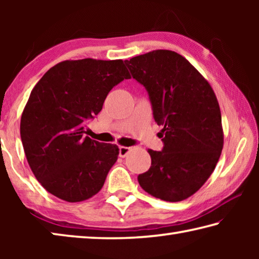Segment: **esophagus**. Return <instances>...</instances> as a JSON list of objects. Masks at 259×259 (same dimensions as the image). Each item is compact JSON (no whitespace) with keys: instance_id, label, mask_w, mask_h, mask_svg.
<instances>
[{"instance_id":"esophagus-1","label":"esophagus","mask_w":259,"mask_h":259,"mask_svg":"<svg viewBox=\"0 0 259 259\" xmlns=\"http://www.w3.org/2000/svg\"><path fill=\"white\" fill-rule=\"evenodd\" d=\"M131 148L130 147H125V146H120L119 147V156L120 157H125L128 155V153L130 152Z\"/></svg>"}]
</instances>
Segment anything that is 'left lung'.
<instances>
[{"label": "left lung", "mask_w": 259, "mask_h": 259, "mask_svg": "<svg viewBox=\"0 0 259 259\" xmlns=\"http://www.w3.org/2000/svg\"><path fill=\"white\" fill-rule=\"evenodd\" d=\"M148 94L161 130L162 151L138 176L139 185L157 199L178 202L200 190L212 174L224 143L216 95L190 61L177 52L153 50L124 60Z\"/></svg>", "instance_id": "8db88e82"}]
</instances>
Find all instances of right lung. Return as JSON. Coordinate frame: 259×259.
Returning a JSON list of instances; mask_svg holds the SVG:
<instances>
[{
	"label": "right lung",
	"instance_id": "right-lung-1",
	"mask_svg": "<svg viewBox=\"0 0 259 259\" xmlns=\"http://www.w3.org/2000/svg\"><path fill=\"white\" fill-rule=\"evenodd\" d=\"M130 78L122 60H66L51 67L30 93L20 120L26 159L57 198L80 202L102 190L119 147L84 136L114 87Z\"/></svg>",
	"mask_w": 259,
	"mask_h": 259
}]
</instances>
